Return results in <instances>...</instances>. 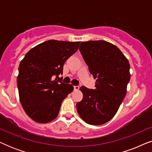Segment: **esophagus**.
I'll return each mask as SVG.
<instances>
[{"instance_id":"obj_1","label":"esophagus","mask_w":152,"mask_h":152,"mask_svg":"<svg viewBox=\"0 0 152 152\" xmlns=\"http://www.w3.org/2000/svg\"><path fill=\"white\" fill-rule=\"evenodd\" d=\"M79 88H80V86H74V90L77 91L79 90Z\"/></svg>"}]
</instances>
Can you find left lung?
Here are the masks:
<instances>
[{
    "label": "left lung",
    "instance_id": "1",
    "mask_svg": "<svg viewBox=\"0 0 152 152\" xmlns=\"http://www.w3.org/2000/svg\"><path fill=\"white\" fill-rule=\"evenodd\" d=\"M80 51L96 82L95 89L81 87L77 110L87 124L100 125L113 118L125 97L130 65L118 47L105 41L82 42Z\"/></svg>",
    "mask_w": 152,
    "mask_h": 152
}]
</instances>
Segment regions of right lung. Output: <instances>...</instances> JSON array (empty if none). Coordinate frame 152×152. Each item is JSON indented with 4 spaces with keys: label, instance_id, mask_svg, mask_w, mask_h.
<instances>
[{
    "label": "right lung",
    "instance_id": "obj_1",
    "mask_svg": "<svg viewBox=\"0 0 152 152\" xmlns=\"http://www.w3.org/2000/svg\"><path fill=\"white\" fill-rule=\"evenodd\" d=\"M80 43L48 40L29 50L20 61L17 77L20 102L27 115L35 122L47 123L55 119L62 101L73 90L59 75Z\"/></svg>",
    "mask_w": 152,
    "mask_h": 152
}]
</instances>
